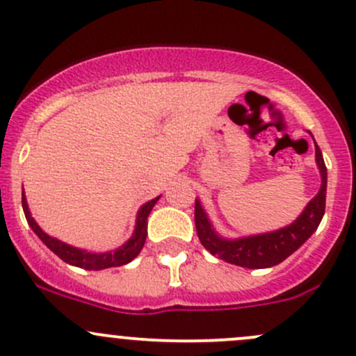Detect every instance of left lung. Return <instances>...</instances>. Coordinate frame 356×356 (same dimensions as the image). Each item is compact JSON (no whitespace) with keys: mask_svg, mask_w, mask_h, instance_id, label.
<instances>
[{"mask_svg":"<svg viewBox=\"0 0 356 356\" xmlns=\"http://www.w3.org/2000/svg\"><path fill=\"white\" fill-rule=\"evenodd\" d=\"M312 136V132H308ZM314 138V136H312ZM315 143V139H314ZM315 161L321 172V189L314 196L300 217L293 224L264 234L245 236V238L229 239L218 234L211 225L207 211L201 207V201L196 200L195 204V222L196 232L204 250L210 251L220 260L227 264L239 265L245 268H268L284 261L289 254H293L321 224L325 211V193H327V168H325L324 156L321 148L315 143Z\"/></svg>","mask_w":356,"mask_h":356,"instance_id":"obj_1","label":"left lung"}]
</instances>
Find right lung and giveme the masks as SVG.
I'll return each mask as SVG.
<instances>
[{"label": "right lung", "mask_w": 356, "mask_h": 356, "mask_svg": "<svg viewBox=\"0 0 356 356\" xmlns=\"http://www.w3.org/2000/svg\"><path fill=\"white\" fill-rule=\"evenodd\" d=\"M158 200H160V196L149 200L148 203H145L141 208H139L138 215H136L134 232H132V236L124 243V245L118 246L117 250L103 251V253L81 250V248L70 246L67 245V243L60 241V239L53 238V236L46 234V232L39 227L38 222L32 218L31 210H29V204H27V198H25L24 193H22V208H24L25 218H27V224L31 225V229L35 232V236H38V238L41 239V241L44 243V245L48 246L56 257H60L65 264L74 265V267L86 268V270H103V268L120 267V265L129 264V261H132L139 253H141L143 246H145L146 243V236H148V217L149 213H152L153 207H155Z\"/></svg>", "instance_id": "1"}]
</instances>
